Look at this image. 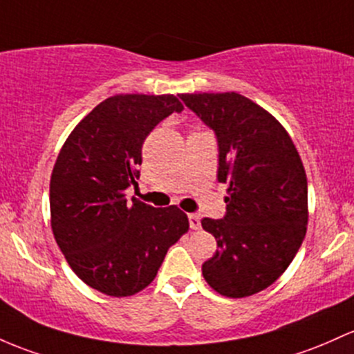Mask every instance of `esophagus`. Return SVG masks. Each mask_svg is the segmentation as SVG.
I'll list each match as a JSON object with an SVG mask.
<instances>
[{
  "instance_id": "1",
  "label": "esophagus",
  "mask_w": 354,
  "mask_h": 354,
  "mask_svg": "<svg viewBox=\"0 0 354 354\" xmlns=\"http://www.w3.org/2000/svg\"><path fill=\"white\" fill-rule=\"evenodd\" d=\"M188 220H189V228H192V230H200L201 223H200V216H198L196 213H189Z\"/></svg>"
}]
</instances>
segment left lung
<instances>
[{"label": "left lung", "mask_w": 354, "mask_h": 354, "mask_svg": "<svg viewBox=\"0 0 354 354\" xmlns=\"http://www.w3.org/2000/svg\"><path fill=\"white\" fill-rule=\"evenodd\" d=\"M186 107L215 131L218 181L227 183V215L203 218L216 252L201 267L205 281L225 297H248L274 284L308 230V178L281 122L236 94H181Z\"/></svg>", "instance_id": "1"}]
</instances>
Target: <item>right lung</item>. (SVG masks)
<instances>
[{
  "label": "right lung",
  "mask_w": 354,
  "mask_h": 354,
  "mask_svg": "<svg viewBox=\"0 0 354 354\" xmlns=\"http://www.w3.org/2000/svg\"><path fill=\"white\" fill-rule=\"evenodd\" d=\"M183 104L173 94H118L73 127L50 178V223L70 269L111 297L134 296L156 277L168 248L189 230L176 205L133 198L147 134Z\"/></svg>",
  "instance_id": "right-lung-1"
}]
</instances>
